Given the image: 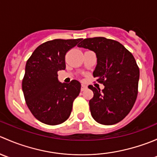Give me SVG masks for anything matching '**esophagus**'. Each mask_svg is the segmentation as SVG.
<instances>
[{"label":"esophagus","mask_w":157,"mask_h":157,"mask_svg":"<svg viewBox=\"0 0 157 157\" xmlns=\"http://www.w3.org/2000/svg\"><path fill=\"white\" fill-rule=\"evenodd\" d=\"M86 88H87V86H86V85H84V84L81 85V91H83V90H86Z\"/></svg>","instance_id":"34e87169"}]
</instances>
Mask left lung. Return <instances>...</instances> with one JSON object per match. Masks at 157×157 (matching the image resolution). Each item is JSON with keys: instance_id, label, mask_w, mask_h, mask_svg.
<instances>
[{"instance_id": "obj_1", "label": "left lung", "mask_w": 157, "mask_h": 157, "mask_svg": "<svg viewBox=\"0 0 157 157\" xmlns=\"http://www.w3.org/2000/svg\"><path fill=\"white\" fill-rule=\"evenodd\" d=\"M80 41L77 46L96 53L93 77L105 86L102 90L88 86L94 94L89 102L92 117L99 124H116L125 118L137 99L138 66L132 54L117 41L104 37Z\"/></svg>"}]
</instances>
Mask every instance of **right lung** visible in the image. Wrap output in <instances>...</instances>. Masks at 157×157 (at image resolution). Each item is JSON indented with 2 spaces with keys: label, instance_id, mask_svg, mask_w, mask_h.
Returning a JSON list of instances; mask_svg holds the SVG:
<instances>
[{
  "label": "right lung",
  "instance_id": "1",
  "mask_svg": "<svg viewBox=\"0 0 157 157\" xmlns=\"http://www.w3.org/2000/svg\"><path fill=\"white\" fill-rule=\"evenodd\" d=\"M80 40L48 41L37 47L26 62L22 83L25 100L35 118L44 124H61L71 115L81 85L76 80L61 83L58 71L65 69L66 53Z\"/></svg>",
  "mask_w": 157,
  "mask_h": 157
}]
</instances>
